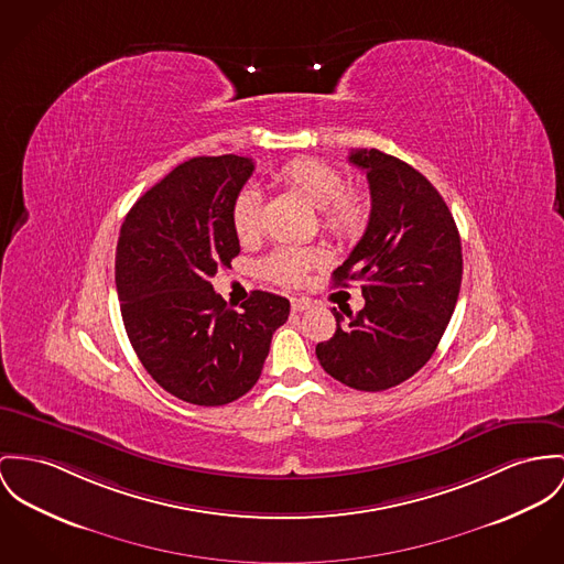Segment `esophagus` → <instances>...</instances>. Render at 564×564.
I'll return each mask as SVG.
<instances>
[{"mask_svg":"<svg viewBox=\"0 0 564 564\" xmlns=\"http://www.w3.org/2000/svg\"><path fill=\"white\" fill-rule=\"evenodd\" d=\"M311 306L308 301H304V299H292V313H303Z\"/></svg>","mask_w":564,"mask_h":564,"instance_id":"1","label":"esophagus"}]
</instances>
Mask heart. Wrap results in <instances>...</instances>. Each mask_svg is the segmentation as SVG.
Wrapping results in <instances>:
<instances>
[{
    "label": "heart",
    "mask_w": 564,
    "mask_h": 564,
    "mask_svg": "<svg viewBox=\"0 0 564 564\" xmlns=\"http://www.w3.org/2000/svg\"><path fill=\"white\" fill-rule=\"evenodd\" d=\"M279 177L299 191L306 202L322 210L324 227L339 238H358L371 215L369 199L354 188H347L344 174L317 159H296L288 163ZM231 227L240 242H253L261 236V195L253 188H242L231 204ZM324 263V256L311 249L281 247L263 263V274L285 288L301 285L306 272Z\"/></svg>",
    "instance_id": "1"
}]
</instances>
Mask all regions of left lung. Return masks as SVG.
<instances>
[{
	"label": "left lung",
	"mask_w": 564,
	"mask_h": 564,
	"mask_svg": "<svg viewBox=\"0 0 564 564\" xmlns=\"http://www.w3.org/2000/svg\"><path fill=\"white\" fill-rule=\"evenodd\" d=\"M349 163L367 174L371 215L333 279L358 281L365 306L346 325L333 308L337 330L315 354L341 384L378 392L432 358L459 296L462 240L442 195L414 167L376 148L354 150Z\"/></svg>",
	"instance_id": "1"
}]
</instances>
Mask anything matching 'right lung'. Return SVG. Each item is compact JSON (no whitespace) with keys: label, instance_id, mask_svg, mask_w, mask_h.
<instances>
[{"label":"right lung","instance_id":"add662e5","mask_svg":"<svg viewBox=\"0 0 564 564\" xmlns=\"http://www.w3.org/2000/svg\"><path fill=\"white\" fill-rule=\"evenodd\" d=\"M251 159L197 156L145 191L122 223L116 285L130 346L159 387L195 405H225L260 380L290 301L253 292L242 311L210 279L240 253L231 204Z\"/></svg>","mask_w":564,"mask_h":564}]
</instances>
